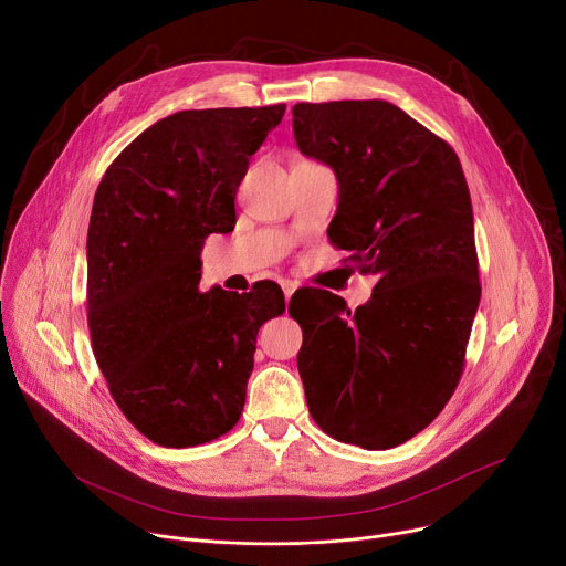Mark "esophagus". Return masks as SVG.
Masks as SVG:
<instances>
[{
	"instance_id": "esophagus-1",
	"label": "esophagus",
	"mask_w": 566,
	"mask_h": 566,
	"mask_svg": "<svg viewBox=\"0 0 566 566\" xmlns=\"http://www.w3.org/2000/svg\"><path fill=\"white\" fill-rule=\"evenodd\" d=\"M280 284H282V291H284V301L289 303V301H291V295H293V291H295V289H298V284H295V282H291V280H282Z\"/></svg>"
}]
</instances>
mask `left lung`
I'll use <instances>...</instances> for the list:
<instances>
[{
  "label": "left lung",
  "mask_w": 566,
  "mask_h": 566,
  "mask_svg": "<svg viewBox=\"0 0 566 566\" xmlns=\"http://www.w3.org/2000/svg\"><path fill=\"white\" fill-rule=\"evenodd\" d=\"M293 135L337 174L331 243L376 275L355 312L323 289L291 298L307 406L335 440L390 450L438 418L463 374L482 295L465 176L448 142L385 101L298 103Z\"/></svg>",
  "instance_id": "1"
}]
</instances>
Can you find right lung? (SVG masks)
<instances>
[{"label": "right lung", "instance_id": "obj_1", "mask_svg": "<svg viewBox=\"0 0 566 566\" xmlns=\"http://www.w3.org/2000/svg\"><path fill=\"white\" fill-rule=\"evenodd\" d=\"M286 105L184 109L107 167L86 235V321L96 363L128 422L163 448L235 427L256 333L284 314L275 282L199 291L201 245L235 224L250 158Z\"/></svg>", "mask_w": 566, "mask_h": 566}]
</instances>
